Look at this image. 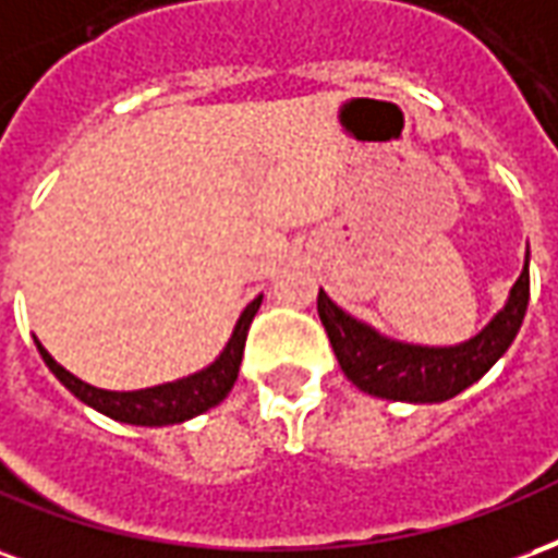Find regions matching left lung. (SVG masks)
Returning <instances> with one entry per match:
<instances>
[{"label": "left lung", "instance_id": "left-lung-1", "mask_svg": "<svg viewBox=\"0 0 558 558\" xmlns=\"http://www.w3.org/2000/svg\"><path fill=\"white\" fill-rule=\"evenodd\" d=\"M530 306V252L506 306L473 339L449 348L408 344L356 320L318 291V315L341 372L356 389L386 401L440 404L482 380L511 348Z\"/></svg>", "mask_w": 558, "mask_h": 558}]
</instances>
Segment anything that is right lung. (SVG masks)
<instances>
[{
  "label": "right lung",
  "instance_id": "right-lung-1",
  "mask_svg": "<svg viewBox=\"0 0 558 558\" xmlns=\"http://www.w3.org/2000/svg\"><path fill=\"white\" fill-rule=\"evenodd\" d=\"M262 306V294L252 300L250 306L240 312L234 332H231L229 344L222 348L217 360L205 365L202 372L186 374L181 380L172 384L148 386V389H136V392H112V389H97V386L85 384L76 374L52 360L47 348L35 339L44 363L50 368L64 389H71L73 396L83 404L95 408L97 413L116 418V422H128V425H145V428H160V425H178L186 418L202 416L205 410L217 408L222 398L229 396L231 386L238 380L240 360H243V344H246V332L255 318V312Z\"/></svg>",
  "mask_w": 558,
  "mask_h": 558
}]
</instances>
